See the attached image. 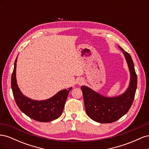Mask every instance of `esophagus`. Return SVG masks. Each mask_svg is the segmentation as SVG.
<instances>
[{"label": "esophagus", "mask_w": 149, "mask_h": 149, "mask_svg": "<svg viewBox=\"0 0 149 149\" xmlns=\"http://www.w3.org/2000/svg\"><path fill=\"white\" fill-rule=\"evenodd\" d=\"M84 83V81L83 79H79L78 81V84L79 85H82Z\"/></svg>", "instance_id": "34e87169"}]
</instances>
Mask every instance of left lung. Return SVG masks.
<instances>
[{"label":"left lung","instance_id":"8db88e82","mask_svg":"<svg viewBox=\"0 0 149 149\" xmlns=\"http://www.w3.org/2000/svg\"><path fill=\"white\" fill-rule=\"evenodd\" d=\"M119 47L123 51L130 73L127 89L119 96L108 97L101 95L85 86L81 88L86 112L90 118L100 123H114L124 116L131 107L136 94L137 76L132 59L127 52L120 47Z\"/></svg>","mask_w":149,"mask_h":149}]
</instances>
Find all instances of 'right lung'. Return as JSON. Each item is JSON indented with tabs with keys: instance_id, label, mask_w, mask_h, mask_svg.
Returning <instances> with one entry per match:
<instances>
[{
	"instance_id": "add662e5",
	"label": "right lung",
	"mask_w": 149,
	"mask_h": 149,
	"mask_svg": "<svg viewBox=\"0 0 149 149\" xmlns=\"http://www.w3.org/2000/svg\"><path fill=\"white\" fill-rule=\"evenodd\" d=\"M17 58L11 78V86L17 105L22 112L33 120L43 123L50 122L61 115L68 95L72 88L58 92L52 97L44 101H36L25 96L17 84L16 66Z\"/></svg>"
}]
</instances>
